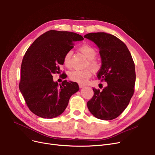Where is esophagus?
<instances>
[{"label":"esophagus","mask_w":155,"mask_h":155,"mask_svg":"<svg viewBox=\"0 0 155 155\" xmlns=\"http://www.w3.org/2000/svg\"><path fill=\"white\" fill-rule=\"evenodd\" d=\"M78 86H79V87H80V88H83V87H85V85H82V84H79Z\"/></svg>","instance_id":"34e87169"}]
</instances>
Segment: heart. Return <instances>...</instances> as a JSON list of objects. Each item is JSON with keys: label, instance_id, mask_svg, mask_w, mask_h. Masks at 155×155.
<instances>
[{"label": "heart", "instance_id": "heart-1", "mask_svg": "<svg viewBox=\"0 0 155 155\" xmlns=\"http://www.w3.org/2000/svg\"><path fill=\"white\" fill-rule=\"evenodd\" d=\"M79 51L88 59L87 67L89 66L94 71H98L101 68L100 62L94 58L97 55V51L93 46L85 44L79 48ZM71 51H68L63 56V63L67 68L71 67ZM92 69L87 68L84 70H73L68 73L69 79L78 84H85L93 74Z\"/></svg>", "mask_w": 155, "mask_h": 155}]
</instances>
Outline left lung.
<instances>
[{
    "label": "left lung",
    "mask_w": 155,
    "mask_h": 155,
    "mask_svg": "<svg viewBox=\"0 0 155 155\" xmlns=\"http://www.w3.org/2000/svg\"><path fill=\"white\" fill-rule=\"evenodd\" d=\"M98 46L102 67L97 77L107 86L93 88L87 102L88 110L97 119L109 120L117 117L128 105L134 92V63L126 45L119 38L105 32H91L84 36Z\"/></svg>",
    "instance_id": "left-lung-1"
}]
</instances>
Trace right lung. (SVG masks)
<instances>
[{
	"instance_id": "1",
	"label": "right lung",
	"mask_w": 155,
	"mask_h": 155,
	"mask_svg": "<svg viewBox=\"0 0 155 155\" xmlns=\"http://www.w3.org/2000/svg\"><path fill=\"white\" fill-rule=\"evenodd\" d=\"M84 38L75 32L48 31L39 36L28 49L21 67L20 91L29 110L36 116L51 119L60 116L70 97L79 90L76 82L64 80L58 85L53 73H60L64 54L74 42Z\"/></svg>"
}]
</instances>
